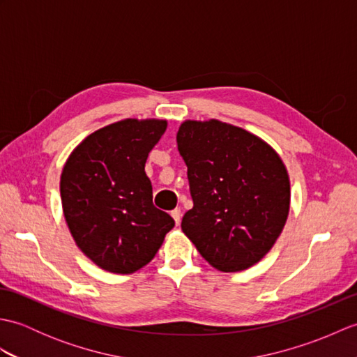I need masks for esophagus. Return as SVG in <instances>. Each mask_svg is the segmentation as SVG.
Listing matches in <instances>:
<instances>
[{
	"label": "esophagus",
	"instance_id": "obj_1",
	"mask_svg": "<svg viewBox=\"0 0 357 357\" xmlns=\"http://www.w3.org/2000/svg\"><path fill=\"white\" fill-rule=\"evenodd\" d=\"M170 215H172V218L174 219V224H179L181 222V210L179 208H174V210H172L170 211Z\"/></svg>",
	"mask_w": 357,
	"mask_h": 357
}]
</instances>
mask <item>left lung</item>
Segmentation results:
<instances>
[{
    "instance_id": "8db88e82",
    "label": "left lung",
    "mask_w": 357,
    "mask_h": 357,
    "mask_svg": "<svg viewBox=\"0 0 357 357\" xmlns=\"http://www.w3.org/2000/svg\"><path fill=\"white\" fill-rule=\"evenodd\" d=\"M176 142L193 199L181 222L185 236L221 271L259 262L290 210L282 159L259 136L218 119L184 121Z\"/></svg>"
}]
</instances>
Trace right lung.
<instances>
[{"mask_svg":"<svg viewBox=\"0 0 357 357\" xmlns=\"http://www.w3.org/2000/svg\"><path fill=\"white\" fill-rule=\"evenodd\" d=\"M165 128V119L118 121L89 135L64 164L59 192L66 222L81 252L105 271H138L174 227L151 202L144 170Z\"/></svg>","mask_w":357,"mask_h":357,"instance_id":"right-lung-1","label":"right lung"}]
</instances>
